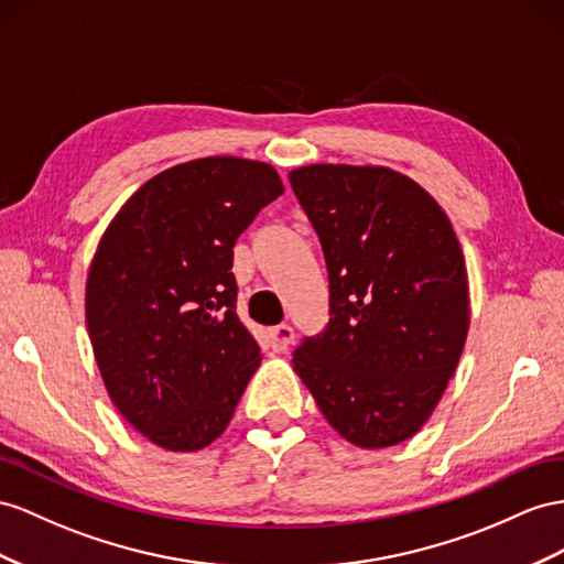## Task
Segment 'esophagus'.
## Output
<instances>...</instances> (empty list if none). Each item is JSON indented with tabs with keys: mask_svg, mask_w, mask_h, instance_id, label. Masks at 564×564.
<instances>
[{
	"mask_svg": "<svg viewBox=\"0 0 564 564\" xmlns=\"http://www.w3.org/2000/svg\"><path fill=\"white\" fill-rule=\"evenodd\" d=\"M269 340H271V348L276 352H285L291 348V343L295 340V330L291 324H279L269 328Z\"/></svg>",
	"mask_w": 564,
	"mask_h": 564,
	"instance_id": "obj_1",
	"label": "esophagus"
}]
</instances>
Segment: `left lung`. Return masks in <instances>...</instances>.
Listing matches in <instances>:
<instances>
[{
    "mask_svg": "<svg viewBox=\"0 0 564 564\" xmlns=\"http://www.w3.org/2000/svg\"><path fill=\"white\" fill-rule=\"evenodd\" d=\"M319 236L328 324L293 355L326 422L357 447L412 438L436 410L469 328L465 254L420 183L386 166L288 173Z\"/></svg>",
    "mask_w": 564,
    "mask_h": 564,
    "instance_id": "8db88e82",
    "label": "left lung"
}]
</instances>
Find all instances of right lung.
<instances>
[{
  "instance_id": "add662e5",
  "label": "right lung",
  "mask_w": 564,
  "mask_h": 564,
  "mask_svg": "<svg viewBox=\"0 0 564 564\" xmlns=\"http://www.w3.org/2000/svg\"><path fill=\"white\" fill-rule=\"evenodd\" d=\"M281 193L264 162L195 159L144 183L97 245L85 285L97 367L126 422L164 451L219 438L259 367L230 267Z\"/></svg>"
}]
</instances>
